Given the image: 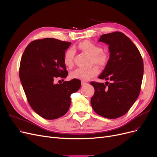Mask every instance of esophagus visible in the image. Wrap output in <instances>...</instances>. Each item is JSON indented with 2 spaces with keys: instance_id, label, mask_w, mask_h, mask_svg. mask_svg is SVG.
<instances>
[{
  "instance_id": "34e87169",
  "label": "esophagus",
  "mask_w": 157,
  "mask_h": 157,
  "mask_svg": "<svg viewBox=\"0 0 157 157\" xmlns=\"http://www.w3.org/2000/svg\"><path fill=\"white\" fill-rule=\"evenodd\" d=\"M81 84H82V86H85L86 84H87V82H86L84 81H82L81 82Z\"/></svg>"
}]
</instances>
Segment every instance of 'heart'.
<instances>
[{"label":"heart","instance_id":"obj_1","mask_svg":"<svg viewBox=\"0 0 157 157\" xmlns=\"http://www.w3.org/2000/svg\"><path fill=\"white\" fill-rule=\"evenodd\" d=\"M78 48L82 51L92 56V63L98 66H105L108 63V57L102 51V48L96 44L89 40L83 41L78 45ZM75 51L73 48H70L64 54L63 61L67 67H71L73 64V58L75 56ZM99 73V70L96 67H93L89 68H78L72 71L70 76L71 78L78 79L81 80H87L92 77L96 76Z\"/></svg>","mask_w":157,"mask_h":157}]
</instances>
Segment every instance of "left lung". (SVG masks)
Listing matches in <instances>:
<instances>
[{
  "label": "left lung",
  "mask_w": 157,
  "mask_h": 157,
  "mask_svg": "<svg viewBox=\"0 0 157 157\" xmlns=\"http://www.w3.org/2000/svg\"><path fill=\"white\" fill-rule=\"evenodd\" d=\"M98 41L108 44L110 53L99 78L111 82H90L95 90L90 103L97 114L117 118L129 110L140 93L143 61L134 44L122 32L103 34Z\"/></svg>",
  "instance_id": "8db88e82"
}]
</instances>
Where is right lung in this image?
I'll return each instance as SVG.
<instances>
[{
	"label": "right lung",
	"instance_id": "obj_1",
	"mask_svg": "<svg viewBox=\"0 0 157 157\" xmlns=\"http://www.w3.org/2000/svg\"><path fill=\"white\" fill-rule=\"evenodd\" d=\"M71 42L46 38L31 42L21 59L20 78L28 102L42 118L54 120L66 114L70 96L81 86L78 79L55 84L58 77L68 75L63 57Z\"/></svg>",
	"mask_w": 157,
	"mask_h": 157
}]
</instances>
